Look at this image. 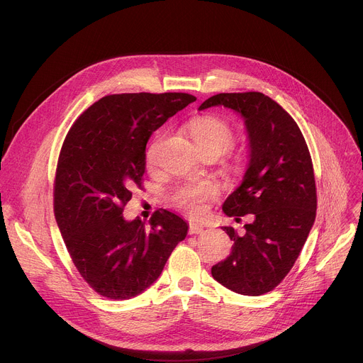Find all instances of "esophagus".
<instances>
[{
	"label": "esophagus",
	"instance_id": "obj_1",
	"mask_svg": "<svg viewBox=\"0 0 363 363\" xmlns=\"http://www.w3.org/2000/svg\"><path fill=\"white\" fill-rule=\"evenodd\" d=\"M188 233H189L191 235H194V234H201V233H203V227H202V225H199V224L191 223V224H189V230H188Z\"/></svg>",
	"mask_w": 363,
	"mask_h": 363
}]
</instances>
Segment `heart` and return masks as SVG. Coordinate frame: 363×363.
<instances>
[{
  "mask_svg": "<svg viewBox=\"0 0 363 363\" xmlns=\"http://www.w3.org/2000/svg\"><path fill=\"white\" fill-rule=\"evenodd\" d=\"M189 135L201 152L214 150L220 155L224 153L234 142L235 133L233 126L223 118L214 115H205L194 118L188 123ZM158 139L155 140L147 150V161H153L155 147ZM218 194V188L213 182H191L179 186L174 195L172 201L181 210L189 214H199L203 211L205 203L210 198Z\"/></svg>",
  "mask_w": 363,
  "mask_h": 363,
  "instance_id": "heart-1",
  "label": "heart"
}]
</instances>
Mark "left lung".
<instances>
[{
  "instance_id": "obj_1",
  "label": "left lung",
  "mask_w": 363,
  "mask_h": 363,
  "mask_svg": "<svg viewBox=\"0 0 363 363\" xmlns=\"http://www.w3.org/2000/svg\"><path fill=\"white\" fill-rule=\"evenodd\" d=\"M211 106L238 112L250 140L248 168L223 211L235 220L252 214L244 234L224 227L233 248L211 274L235 293L262 296L289 274L313 227L318 195L312 157L294 119L269 96L220 93L199 111Z\"/></svg>"
}]
</instances>
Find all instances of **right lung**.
<instances>
[{
	"instance_id": "1",
	"label": "right lung",
	"mask_w": 363,
	"mask_h": 363,
	"mask_svg": "<svg viewBox=\"0 0 363 363\" xmlns=\"http://www.w3.org/2000/svg\"><path fill=\"white\" fill-rule=\"evenodd\" d=\"M196 97L123 93L101 97L72 125L55 179V216L84 281L100 296L126 300L162 273L186 223L167 210L126 221L123 208L142 186L152 132Z\"/></svg>"
}]
</instances>
